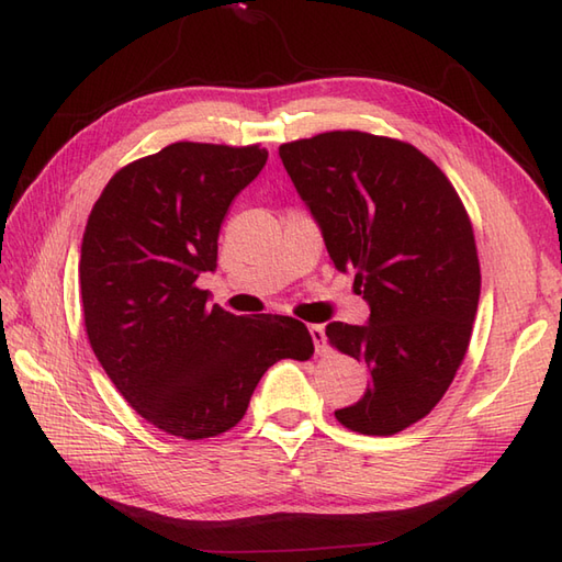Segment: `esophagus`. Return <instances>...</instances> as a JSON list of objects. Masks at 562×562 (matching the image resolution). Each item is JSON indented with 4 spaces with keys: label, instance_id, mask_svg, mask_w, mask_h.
<instances>
[{
    "label": "esophagus",
    "instance_id": "obj_1",
    "mask_svg": "<svg viewBox=\"0 0 562 562\" xmlns=\"http://www.w3.org/2000/svg\"><path fill=\"white\" fill-rule=\"evenodd\" d=\"M308 333H312V340L316 345V355H326L328 352V340H326V328L324 326H308Z\"/></svg>",
    "mask_w": 562,
    "mask_h": 562
}]
</instances>
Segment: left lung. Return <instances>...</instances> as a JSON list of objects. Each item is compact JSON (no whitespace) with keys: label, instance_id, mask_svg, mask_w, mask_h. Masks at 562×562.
I'll return each instance as SVG.
<instances>
[{"label":"left lung","instance_id":"1","mask_svg":"<svg viewBox=\"0 0 562 562\" xmlns=\"http://www.w3.org/2000/svg\"><path fill=\"white\" fill-rule=\"evenodd\" d=\"M328 256L355 274L369 324L326 326L364 362V396L336 411L352 432L389 437L435 408L461 367L481 296L469 214L449 178L408 142L336 130L280 147Z\"/></svg>","mask_w":562,"mask_h":562}]
</instances>
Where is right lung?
Listing matches in <instances>:
<instances>
[{
	"mask_svg": "<svg viewBox=\"0 0 562 562\" xmlns=\"http://www.w3.org/2000/svg\"><path fill=\"white\" fill-rule=\"evenodd\" d=\"M266 161L258 145L176 142L123 166L89 214L79 284L91 350L123 398L173 437L226 432L268 367L314 355L302 321L234 316L195 284L217 268L226 210Z\"/></svg>",
	"mask_w": 562,
	"mask_h": 562,
	"instance_id": "obj_1",
	"label": "right lung"
}]
</instances>
